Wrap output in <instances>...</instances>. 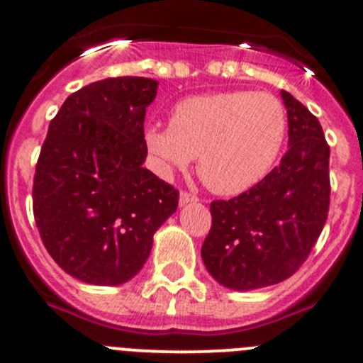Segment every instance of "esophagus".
Listing matches in <instances>:
<instances>
[{
	"label": "esophagus",
	"mask_w": 363,
	"mask_h": 363,
	"mask_svg": "<svg viewBox=\"0 0 363 363\" xmlns=\"http://www.w3.org/2000/svg\"><path fill=\"white\" fill-rule=\"evenodd\" d=\"M199 202V196L193 195L189 191H181V196H179V203L181 205H188V203H195Z\"/></svg>",
	"instance_id": "esophagus-1"
}]
</instances>
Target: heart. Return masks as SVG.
Returning a JSON list of instances; mask_svg holds the SVG:
<instances>
[{"instance_id":"b5f03b06","label":"heart","mask_w":363,"mask_h":363,"mask_svg":"<svg viewBox=\"0 0 363 363\" xmlns=\"http://www.w3.org/2000/svg\"><path fill=\"white\" fill-rule=\"evenodd\" d=\"M286 108L270 93L200 94L172 107L170 124H152L144 144L163 174L196 170L208 189L239 195L262 181L286 137Z\"/></svg>"}]
</instances>
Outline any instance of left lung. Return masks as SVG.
I'll return each instance as SVG.
<instances>
[{
    "label": "left lung",
    "instance_id": "left-lung-1",
    "mask_svg": "<svg viewBox=\"0 0 363 363\" xmlns=\"http://www.w3.org/2000/svg\"><path fill=\"white\" fill-rule=\"evenodd\" d=\"M281 96L288 108L286 155L251 189L211 203L202 259L232 290H256L294 276L327 221L330 147L320 121L290 93Z\"/></svg>",
    "mask_w": 363,
    "mask_h": 363
}]
</instances>
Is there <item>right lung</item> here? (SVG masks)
I'll return each mask as SVG.
<instances>
[{
    "instance_id": "add662e5",
    "label": "right lung",
    "mask_w": 363,
    "mask_h": 363,
    "mask_svg": "<svg viewBox=\"0 0 363 363\" xmlns=\"http://www.w3.org/2000/svg\"><path fill=\"white\" fill-rule=\"evenodd\" d=\"M158 82L98 80L65 100L49 124L33 181V214L54 262L98 286L130 281L179 191L144 168L145 108Z\"/></svg>"
}]
</instances>
